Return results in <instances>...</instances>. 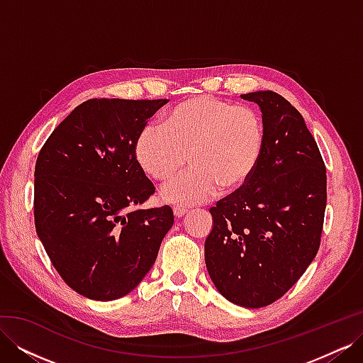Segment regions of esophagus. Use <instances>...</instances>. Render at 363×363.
<instances>
[{
	"instance_id": "esophagus-1",
	"label": "esophagus",
	"mask_w": 363,
	"mask_h": 363,
	"mask_svg": "<svg viewBox=\"0 0 363 363\" xmlns=\"http://www.w3.org/2000/svg\"><path fill=\"white\" fill-rule=\"evenodd\" d=\"M172 211H174L175 218H182L183 215L188 213V208H186V207H180V206H175V207L172 208Z\"/></svg>"
}]
</instances>
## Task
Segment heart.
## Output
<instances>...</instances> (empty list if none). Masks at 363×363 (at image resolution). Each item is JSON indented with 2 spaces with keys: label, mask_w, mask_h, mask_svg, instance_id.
<instances>
[{
  "label": "heart",
  "mask_w": 363,
  "mask_h": 363,
  "mask_svg": "<svg viewBox=\"0 0 363 363\" xmlns=\"http://www.w3.org/2000/svg\"><path fill=\"white\" fill-rule=\"evenodd\" d=\"M263 145L265 128L256 108L203 95L172 107L162 125L142 127L135 152L140 168L157 182L171 180L189 162L192 168L164 186L162 196L174 204H199L219 188H242Z\"/></svg>",
  "instance_id": "heart-1"
}]
</instances>
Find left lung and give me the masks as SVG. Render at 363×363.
I'll return each instance as SVG.
<instances>
[{
    "label": "left lung",
    "instance_id": "8db88e82",
    "mask_svg": "<svg viewBox=\"0 0 363 363\" xmlns=\"http://www.w3.org/2000/svg\"><path fill=\"white\" fill-rule=\"evenodd\" d=\"M262 111L265 145L250 180L211 207L206 267L228 301L257 309L298 281L321 244L323 156L304 118L272 91L240 95Z\"/></svg>",
    "mask_w": 363,
    "mask_h": 363
}]
</instances>
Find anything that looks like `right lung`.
<instances>
[{
  "label": "right lung",
  "instance_id": "1",
  "mask_svg": "<svg viewBox=\"0 0 363 363\" xmlns=\"http://www.w3.org/2000/svg\"><path fill=\"white\" fill-rule=\"evenodd\" d=\"M167 103L87 100L39 151L36 233L65 283L91 300L133 291L174 224L169 206L136 208L156 191L136 159V138Z\"/></svg>",
  "mask_w": 363,
  "mask_h": 363
}]
</instances>
